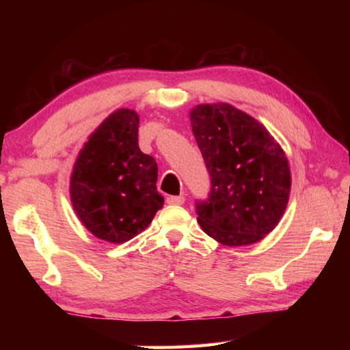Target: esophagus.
I'll list each match as a JSON object with an SVG mask.
<instances>
[{"label":"esophagus","mask_w":350,"mask_h":350,"mask_svg":"<svg viewBox=\"0 0 350 350\" xmlns=\"http://www.w3.org/2000/svg\"><path fill=\"white\" fill-rule=\"evenodd\" d=\"M185 202V198L183 196H168L167 198V204L170 205H182Z\"/></svg>","instance_id":"34e87169"}]
</instances>
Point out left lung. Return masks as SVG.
<instances>
[{
    "label": "left lung",
    "instance_id": "8db88e82",
    "mask_svg": "<svg viewBox=\"0 0 350 350\" xmlns=\"http://www.w3.org/2000/svg\"><path fill=\"white\" fill-rule=\"evenodd\" d=\"M189 120L211 177L208 199L196 205L200 228L227 247L264 239L288 204L286 152L262 123L230 103L194 106Z\"/></svg>",
    "mask_w": 350,
    "mask_h": 350
}]
</instances>
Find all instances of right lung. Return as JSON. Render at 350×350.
I'll return each instance as SVG.
<instances>
[{
    "instance_id": "add662e5",
    "label": "right lung",
    "mask_w": 350,
    "mask_h": 350,
    "mask_svg": "<svg viewBox=\"0 0 350 350\" xmlns=\"http://www.w3.org/2000/svg\"><path fill=\"white\" fill-rule=\"evenodd\" d=\"M137 134V112H111L85 142L70 173L75 215L88 232L111 244L144 232L163 206L157 163L140 151Z\"/></svg>"
}]
</instances>
